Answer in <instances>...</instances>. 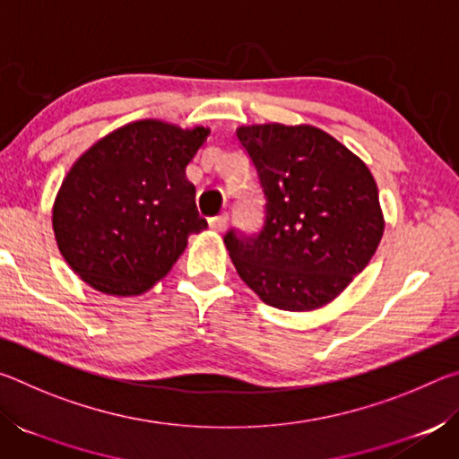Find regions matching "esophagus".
Instances as JSON below:
<instances>
[{
	"instance_id": "1",
	"label": "esophagus",
	"mask_w": 459,
	"mask_h": 459,
	"mask_svg": "<svg viewBox=\"0 0 459 459\" xmlns=\"http://www.w3.org/2000/svg\"><path fill=\"white\" fill-rule=\"evenodd\" d=\"M227 222H229V214L222 212L219 216H212L211 221H208V224H211V229L214 232H222L224 229H227Z\"/></svg>"
}]
</instances>
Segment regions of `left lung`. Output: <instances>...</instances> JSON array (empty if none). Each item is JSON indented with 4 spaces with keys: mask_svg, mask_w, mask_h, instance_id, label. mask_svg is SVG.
I'll use <instances>...</instances> for the list:
<instances>
[{
    "mask_svg": "<svg viewBox=\"0 0 459 459\" xmlns=\"http://www.w3.org/2000/svg\"><path fill=\"white\" fill-rule=\"evenodd\" d=\"M237 137L267 200L259 235L224 237L238 277L277 309L312 312L330 304L383 238L370 169L314 126H243Z\"/></svg>",
    "mask_w": 459,
    "mask_h": 459,
    "instance_id": "obj_1",
    "label": "left lung"
}]
</instances>
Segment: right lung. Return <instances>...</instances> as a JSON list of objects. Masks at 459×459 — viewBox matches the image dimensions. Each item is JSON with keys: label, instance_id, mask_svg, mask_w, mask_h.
Listing matches in <instances>:
<instances>
[{"label": "right lung", "instance_id": "1", "mask_svg": "<svg viewBox=\"0 0 459 459\" xmlns=\"http://www.w3.org/2000/svg\"><path fill=\"white\" fill-rule=\"evenodd\" d=\"M211 135L143 119L91 145L68 169L52 206L62 257L107 295H139L169 273L188 237L208 224L186 166Z\"/></svg>", "mask_w": 459, "mask_h": 459}]
</instances>
